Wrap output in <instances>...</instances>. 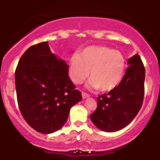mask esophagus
Returning a JSON list of instances; mask_svg holds the SVG:
<instances>
[{"mask_svg": "<svg viewBox=\"0 0 160 160\" xmlns=\"http://www.w3.org/2000/svg\"><path fill=\"white\" fill-rule=\"evenodd\" d=\"M89 95H88L87 93L82 92V99H86V98H89Z\"/></svg>", "mask_w": 160, "mask_h": 160, "instance_id": "34e87169", "label": "esophagus"}]
</instances>
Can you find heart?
Masks as SVG:
<instances>
[{
    "instance_id": "1",
    "label": "heart",
    "mask_w": 160,
    "mask_h": 160,
    "mask_svg": "<svg viewBox=\"0 0 160 160\" xmlns=\"http://www.w3.org/2000/svg\"><path fill=\"white\" fill-rule=\"evenodd\" d=\"M125 70V58L120 51L104 46H89L70 60L71 80L80 84L89 75L90 88L110 91L120 83Z\"/></svg>"
}]
</instances>
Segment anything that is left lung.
Here are the masks:
<instances>
[{
  "mask_svg": "<svg viewBox=\"0 0 160 160\" xmlns=\"http://www.w3.org/2000/svg\"><path fill=\"white\" fill-rule=\"evenodd\" d=\"M129 67L118 86L97 98V108L90 115L102 131L114 132L128 126L140 111L144 95L145 69L138 54L128 59Z\"/></svg>",
  "mask_w": 160,
  "mask_h": 160,
  "instance_id": "8db88e82",
  "label": "left lung"
}]
</instances>
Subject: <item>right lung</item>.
I'll return each instance as SVG.
<instances>
[{"label": "right lung", "instance_id": "1", "mask_svg": "<svg viewBox=\"0 0 160 160\" xmlns=\"http://www.w3.org/2000/svg\"><path fill=\"white\" fill-rule=\"evenodd\" d=\"M19 108L31 127L43 134L60 129L72 106L82 100L68 78V65L57 58L48 42L29 47L15 72Z\"/></svg>", "mask_w": 160, "mask_h": 160}]
</instances>
